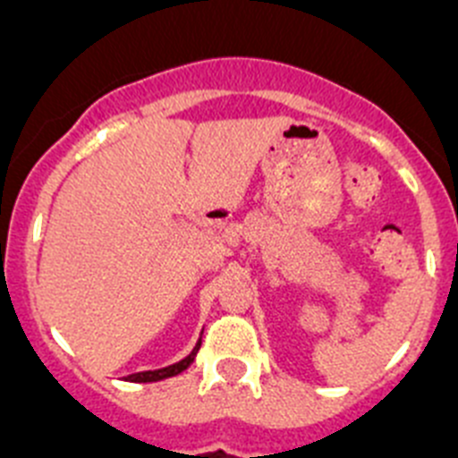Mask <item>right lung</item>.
Instances as JSON below:
<instances>
[{"instance_id": "1", "label": "right lung", "mask_w": 458, "mask_h": 458, "mask_svg": "<svg viewBox=\"0 0 458 458\" xmlns=\"http://www.w3.org/2000/svg\"><path fill=\"white\" fill-rule=\"evenodd\" d=\"M199 349H200V340H199V344L193 347V352L189 353L187 358H182L180 362H175V365H168V368H162V369H152V372L130 374V377H127V381H131V383H152V381H162V378H168V377H175V374L184 372V369L191 365L193 358H196V353H199Z\"/></svg>"}]
</instances>
